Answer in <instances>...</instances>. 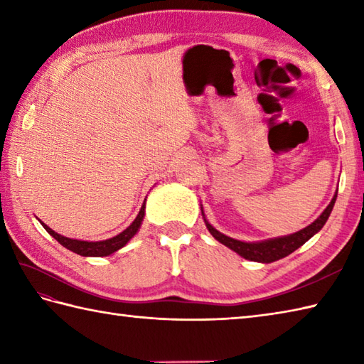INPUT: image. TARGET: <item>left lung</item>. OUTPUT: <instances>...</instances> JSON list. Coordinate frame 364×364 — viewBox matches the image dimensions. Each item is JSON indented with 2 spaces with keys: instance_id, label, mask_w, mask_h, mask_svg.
Returning a JSON list of instances; mask_svg holds the SVG:
<instances>
[{
  "instance_id": "left-lung-1",
  "label": "left lung",
  "mask_w": 364,
  "mask_h": 364,
  "mask_svg": "<svg viewBox=\"0 0 364 364\" xmlns=\"http://www.w3.org/2000/svg\"><path fill=\"white\" fill-rule=\"evenodd\" d=\"M336 202V194L331 198L330 205L323 210V213L316 219L311 225H308L306 228L297 231L294 235L288 236H282V237H275V239H267V241H259V242H244V241H237V239L228 237L220 231L215 230L210 222L206 220L205 214H203V220L206 223V228L210 230V233L218 239V241L223 245H227L228 249L236 252L237 255H241L242 258L249 259V261H257V262H272L277 259H282L284 257H288L289 253L294 250H297L299 247L304 245L308 239L313 237L318 231L326 225L327 219L330 218V213L333 210Z\"/></svg>"
}]
</instances>
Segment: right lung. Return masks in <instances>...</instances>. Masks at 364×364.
Masks as SVG:
<instances>
[{"instance_id": "1", "label": "right lung", "mask_w": 364, "mask_h": 364, "mask_svg": "<svg viewBox=\"0 0 364 364\" xmlns=\"http://www.w3.org/2000/svg\"><path fill=\"white\" fill-rule=\"evenodd\" d=\"M144 215H145V203L142 205L141 211H139L137 218L127 230H123L122 233H119L117 236H114L111 239H105V241H97V242L78 241V239H70L63 235H58L56 231H53L48 225H45V223H43V228L48 231V233L56 239L60 245H64L65 249L81 255V257H107V255L120 250L122 247H125L128 244L129 239L137 233L139 228H141Z\"/></svg>"}]
</instances>
